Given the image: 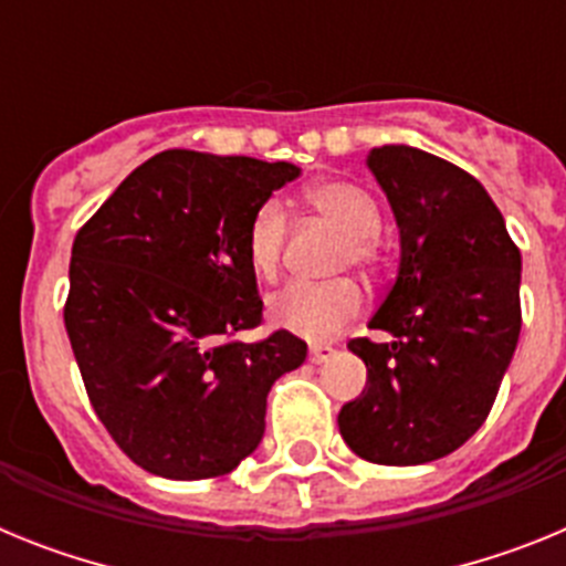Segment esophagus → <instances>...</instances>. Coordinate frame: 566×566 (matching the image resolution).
<instances>
[{"instance_id": "34e87169", "label": "esophagus", "mask_w": 566, "mask_h": 566, "mask_svg": "<svg viewBox=\"0 0 566 566\" xmlns=\"http://www.w3.org/2000/svg\"><path fill=\"white\" fill-rule=\"evenodd\" d=\"M334 345H328V343H317V345H312V352H308V357H312V363L314 365H319V363H328V359L334 357Z\"/></svg>"}]
</instances>
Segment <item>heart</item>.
Masks as SVG:
<instances>
[{"label":"heart","instance_id":"heart-1","mask_svg":"<svg viewBox=\"0 0 566 566\" xmlns=\"http://www.w3.org/2000/svg\"><path fill=\"white\" fill-rule=\"evenodd\" d=\"M306 203L337 232L343 243L337 252V269H363L374 274L382 263L377 234L382 227L379 207L371 195L352 181H319L306 189ZM289 218L280 201H263L249 218L247 260L260 280H274L283 263ZM363 308V292L352 280L306 283L294 280L269 300V317L274 326L300 334L306 339H326L352 323Z\"/></svg>","mask_w":566,"mask_h":566}]
</instances>
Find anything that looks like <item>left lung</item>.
I'll use <instances>...</instances> for the list:
<instances>
[{
  "mask_svg": "<svg viewBox=\"0 0 566 566\" xmlns=\"http://www.w3.org/2000/svg\"><path fill=\"white\" fill-rule=\"evenodd\" d=\"M368 167L399 227L397 280L368 326L394 343H348L368 368L343 405L345 444L374 464H424L482 428L522 332V254L482 184L457 164L391 144Z\"/></svg>",
  "mask_w": 566,
  "mask_h": 566,
  "instance_id": "1",
  "label": "left lung"
}]
</instances>
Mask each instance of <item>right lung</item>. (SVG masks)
<instances>
[{"label": "right lung", "instance_id": "1", "mask_svg": "<svg viewBox=\"0 0 566 566\" xmlns=\"http://www.w3.org/2000/svg\"><path fill=\"white\" fill-rule=\"evenodd\" d=\"M297 175L286 161L167 149L73 240L64 328L84 388L115 444L155 476L238 468L266 431L274 379L306 359L286 328L234 339L263 319L249 218Z\"/></svg>", "mask_w": 566, "mask_h": 566}]
</instances>
